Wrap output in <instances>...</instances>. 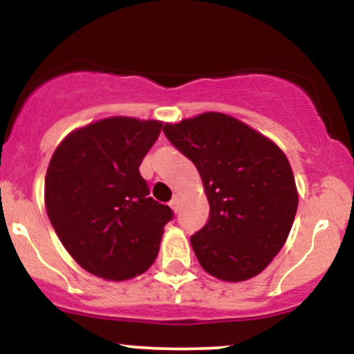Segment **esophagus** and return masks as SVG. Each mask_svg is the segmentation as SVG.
Listing matches in <instances>:
<instances>
[{
	"mask_svg": "<svg viewBox=\"0 0 354 354\" xmlns=\"http://www.w3.org/2000/svg\"><path fill=\"white\" fill-rule=\"evenodd\" d=\"M169 206H171V209L174 211V213H178L180 211V198H173L171 203H169Z\"/></svg>",
	"mask_w": 354,
	"mask_h": 354,
	"instance_id": "esophagus-1",
	"label": "esophagus"
}]
</instances>
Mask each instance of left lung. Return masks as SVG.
Masks as SVG:
<instances>
[{
    "instance_id": "8db88e82",
    "label": "left lung",
    "mask_w": 354,
    "mask_h": 354,
    "mask_svg": "<svg viewBox=\"0 0 354 354\" xmlns=\"http://www.w3.org/2000/svg\"><path fill=\"white\" fill-rule=\"evenodd\" d=\"M166 138L200 173L209 218L191 236L206 273L238 283L279 253L298 209L290 161L273 141L225 113L166 123Z\"/></svg>"
}]
</instances>
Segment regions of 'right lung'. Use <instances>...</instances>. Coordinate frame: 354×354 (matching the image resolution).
<instances>
[{
    "mask_svg": "<svg viewBox=\"0 0 354 354\" xmlns=\"http://www.w3.org/2000/svg\"><path fill=\"white\" fill-rule=\"evenodd\" d=\"M163 123L113 116L75 129L53 153L44 180L48 218L88 273L124 281L156 259L169 206L149 196L140 165Z\"/></svg>",
    "mask_w": 354,
    "mask_h": 354,
    "instance_id": "add662e5",
    "label": "right lung"
}]
</instances>
